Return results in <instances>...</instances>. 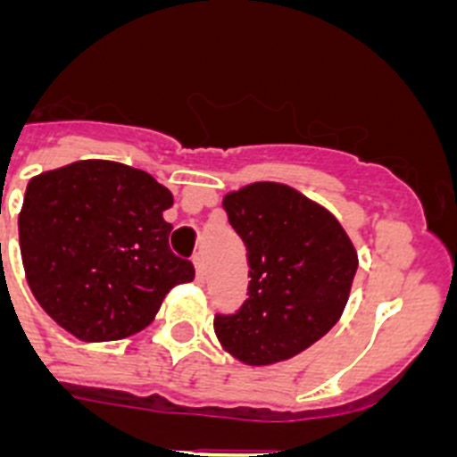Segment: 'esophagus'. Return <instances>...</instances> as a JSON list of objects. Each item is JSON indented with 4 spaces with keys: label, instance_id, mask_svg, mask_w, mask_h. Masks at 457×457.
I'll return each instance as SVG.
<instances>
[{
    "label": "esophagus",
    "instance_id": "esophagus-1",
    "mask_svg": "<svg viewBox=\"0 0 457 457\" xmlns=\"http://www.w3.org/2000/svg\"><path fill=\"white\" fill-rule=\"evenodd\" d=\"M192 263H194V270H196V281H199V284H204V278H205L204 256H199V253H196V256L192 258Z\"/></svg>",
    "mask_w": 457,
    "mask_h": 457
}]
</instances>
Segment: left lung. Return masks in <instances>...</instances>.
Here are the masks:
<instances>
[{"instance_id":"obj_1","label":"left lung","mask_w":457,"mask_h":457,"mask_svg":"<svg viewBox=\"0 0 457 457\" xmlns=\"http://www.w3.org/2000/svg\"><path fill=\"white\" fill-rule=\"evenodd\" d=\"M221 205L247 245L252 281L236 316L215 318L217 341L247 366L304 353L348 304L359 263L353 240L325 205L284 183H249Z\"/></svg>"}]
</instances>
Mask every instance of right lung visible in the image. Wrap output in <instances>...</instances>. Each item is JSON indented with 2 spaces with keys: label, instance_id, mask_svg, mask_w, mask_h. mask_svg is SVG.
Listing matches in <instances>:
<instances>
[{
  "label": "right lung",
  "instance_id": "obj_1",
  "mask_svg": "<svg viewBox=\"0 0 457 457\" xmlns=\"http://www.w3.org/2000/svg\"><path fill=\"white\" fill-rule=\"evenodd\" d=\"M173 196L151 173L78 160L29 180L18 215L27 284L47 316L79 341H119L155 318L194 265L173 256Z\"/></svg>",
  "mask_w": 457,
  "mask_h": 457
}]
</instances>
